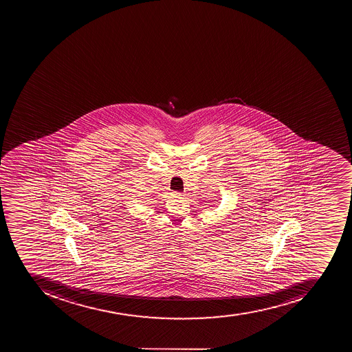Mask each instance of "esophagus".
I'll return each mask as SVG.
<instances>
[{
    "label": "esophagus",
    "instance_id": "esophagus-1",
    "mask_svg": "<svg viewBox=\"0 0 352 352\" xmlns=\"http://www.w3.org/2000/svg\"><path fill=\"white\" fill-rule=\"evenodd\" d=\"M173 196L176 197V198H183V197L185 196V194H184V192H180V191H174V192H173Z\"/></svg>",
    "mask_w": 352,
    "mask_h": 352
}]
</instances>
